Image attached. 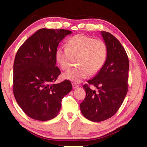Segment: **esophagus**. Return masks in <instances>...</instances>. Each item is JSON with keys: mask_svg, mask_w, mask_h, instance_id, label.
<instances>
[{"mask_svg": "<svg viewBox=\"0 0 147 147\" xmlns=\"http://www.w3.org/2000/svg\"><path fill=\"white\" fill-rule=\"evenodd\" d=\"M72 87H73V88H74V89H76V88H79V85H77V84H76V83H72Z\"/></svg>", "mask_w": 147, "mask_h": 147, "instance_id": "esophagus-1", "label": "esophagus"}]
</instances>
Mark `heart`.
<instances>
[{"mask_svg": "<svg viewBox=\"0 0 147 147\" xmlns=\"http://www.w3.org/2000/svg\"><path fill=\"white\" fill-rule=\"evenodd\" d=\"M108 48L101 39L84 35H76L68 38L66 48L58 47L55 53L56 60L62 70H67L71 67L74 59L79 65L63 75L64 79L80 82L89 74L100 71L107 59Z\"/></svg>", "mask_w": 147, "mask_h": 147, "instance_id": "obj_1", "label": "heart"}]
</instances>
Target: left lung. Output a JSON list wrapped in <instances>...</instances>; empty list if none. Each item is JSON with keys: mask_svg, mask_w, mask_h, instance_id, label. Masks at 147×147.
Listing matches in <instances>:
<instances>
[{"mask_svg": "<svg viewBox=\"0 0 147 147\" xmlns=\"http://www.w3.org/2000/svg\"><path fill=\"white\" fill-rule=\"evenodd\" d=\"M101 34L108 48L107 59L96 76L88 81L98 91L92 90L88 84L84 85L86 96L80 104L82 115L92 122L103 121L112 117L127 92L129 64L127 53L113 35L105 31Z\"/></svg>", "mask_w": 147, "mask_h": 147, "instance_id": "left-lung-1", "label": "left lung"}]
</instances>
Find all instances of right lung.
<instances>
[{
	"mask_svg": "<svg viewBox=\"0 0 147 147\" xmlns=\"http://www.w3.org/2000/svg\"><path fill=\"white\" fill-rule=\"evenodd\" d=\"M67 30L41 28L18 50L13 65V93L17 103L30 117L41 121L55 118L62 99L72 89L65 80L55 84L61 74L56 67L59 42L71 34Z\"/></svg>",
	"mask_w": 147,
	"mask_h": 147,
	"instance_id": "right-lung-1",
	"label": "right lung"
}]
</instances>
